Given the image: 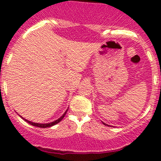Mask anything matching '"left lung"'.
<instances>
[{"label": "left lung", "instance_id": "left-lung-1", "mask_svg": "<svg viewBox=\"0 0 161 161\" xmlns=\"http://www.w3.org/2000/svg\"><path fill=\"white\" fill-rule=\"evenodd\" d=\"M102 123H103V124H104V125H106V126H108V125H107V124H106V123H103V122H102Z\"/></svg>", "mask_w": 161, "mask_h": 161}]
</instances>
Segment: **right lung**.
Listing matches in <instances>:
<instances>
[{
  "label": "right lung",
  "instance_id": "obj_1",
  "mask_svg": "<svg viewBox=\"0 0 161 161\" xmlns=\"http://www.w3.org/2000/svg\"><path fill=\"white\" fill-rule=\"evenodd\" d=\"M67 111H68V109H67L66 111H65V113L64 114L62 115V116H61V117L59 118V119H58L57 120L54 121V122H52V123H33V122H31V121H28V120H26V119H23V118H22V116H21V117H22V119H23L25 121V122H27L28 123H30V124L32 125V126H38V127H41V128H46V127H50V126H54V125L59 123V122H60V121L64 119V117L65 114H66Z\"/></svg>",
  "mask_w": 161,
  "mask_h": 161
}]
</instances>
